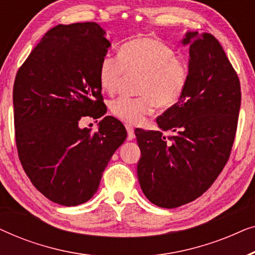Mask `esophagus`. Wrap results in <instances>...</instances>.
I'll return each mask as SVG.
<instances>
[{
  "instance_id": "1",
  "label": "esophagus",
  "mask_w": 255,
  "mask_h": 255,
  "mask_svg": "<svg viewBox=\"0 0 255 255\" xmlns=\"http://www.w3.org/2000/svg\"><path fill=\"white\" fill-rule=\"evenodd\" d=\"M127 131H128V140H132V139L135 138V134H134V130L133 128L131 127V125H127Z\"/></svg>"
}]
</instances>
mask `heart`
Returning a JSON list of instances; mask_svg holds the SVG:
<instances>
[{"mask_svg": "<svg viewBox=\"0 0 255 255\" xmlns=\"http://www.w3.org/2000/svg\"><path fill=\"white\" fill-rule=\"evenodd\" d=\"M142 73L138 93L140 96H121L110 103L115 116L128 124H139L158 106L168 109L179 102L189 80V65L177 57L168 44L151 37H139L122 45L120 57L106 54L99 68L104 92L114 94L125 73Z\"/></svg>", "mask_w": 255, "mask_h": 255, "instance_id": "1", "label": "heart"}]
</instances>
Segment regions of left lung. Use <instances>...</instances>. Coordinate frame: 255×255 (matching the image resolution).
<instances>
[{"label": "left lung", "instance_id": "obj_1", "mask_svg": "<svg viewBox=\"0 0 255 255\" xmlns=\"http://www.w3.org/2000/svg\"><path fill=\"white\" fill-rule=\"evenodd\" d=\"M189 80L175 106L156 118L160 131L135 130L141 156L137 175L142 193L173 209L203 195L228 162L242 102L240 82L219 41L188 31ZM162 130H172L170 141Z\"/></svg>", "mask_w": 255, "mask_h": 255}]
</instances>
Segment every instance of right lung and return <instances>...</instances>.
Here are the masks:
<instances>
[{"label": "right lung", "instance_id": "right-lung-1", "mask_svg": "<svg viewBox=\"0 0 255 255\" xmlns=\"http://www.w3.org/2000/svg\"><path fill=\"white\" fill-rule=\"evenodd\" d=\"M110 46L97 23L59 24L41 38L13 83L20 163L45 197L65 207L95 195L108 162L127 139L123 124L111 116L93 134L78 125L83 117L107 113L99 68Z\"/></svg>", "mask_w": 255, "mask_h": 255}]
</instances>
